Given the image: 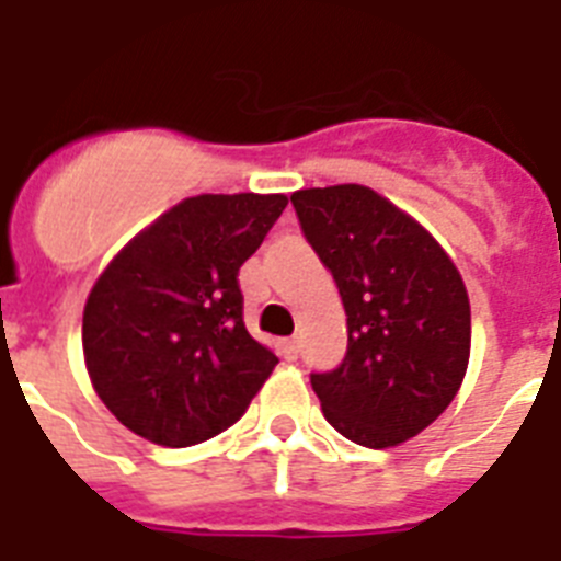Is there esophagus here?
<instances>
[{"instance_id": "obj_1", "label": "esophagus", "mask_w": 561, "mask_h": 561, "mask_svg": "<svg viewBox=\"0 0 561 561\" xmlns=\"http://www.w3.org/2000/svg\"><path fill=\"white\" fill-rule=\"evenodd\" d=\"M282 355H285V360H297V355H299L297 337H288V341H282Z\"/></svg>"}]
</instances>
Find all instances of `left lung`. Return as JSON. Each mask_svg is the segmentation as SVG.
Returning <instances> with one entry per match:
<instances>
[{
  "mask_svg": "<svg viewBox=\"0 0 561 561\" xmlns=\"http://www.w3.org/2000/svg\"><path fill=\"white\" fill-rule=\"evenodd\" d=\"M290 201L346 308V358L311 375L323 416L367 448L408 443L451 404L469 369L466 282L413 215L369 186L299 188Z\"/></svg>",
  "mask_w": 561,
  "mask_h": 561,
  "instance_id": "left-lung-1",
  "label": "left lung"
}]
</instances>
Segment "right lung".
<instances>
[{
    "instance_id": "obj_1",
    "label": "right lung",
    "mask_w": 561,
    "mask_h": 561,
    "mask_svg": "<svg viewBox=\"0 0 561 561\" xmlns=\"http://www.w3.org/2000/svg\"><path fill=\"white\" fill-rule=\"evenodd\" d=\"M285 194H197L139 229L83 306V364L107 410L148 443L186 448L227 431L279 358L244 325L238 267Z\"/></svg>"
}]
</instances>
